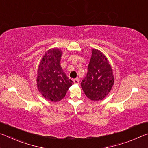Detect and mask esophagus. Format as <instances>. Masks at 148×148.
Listing matches in <instances>:
<instances>
[{"mask_svg": "<svg viewBox=\"0 0 148 148\" xmlns=\"http://www.w3.org/2000/svg\"><path fill=\"white\" fill-rule=\"evenodd\" d=\"M73 82H74L75 84H79V81L78 79H73Z\"/></svg>", "mask_w": 148, "mask_h": 148, "instance_id": "esophagus-1", "label": "esophagus"}]
</instances>
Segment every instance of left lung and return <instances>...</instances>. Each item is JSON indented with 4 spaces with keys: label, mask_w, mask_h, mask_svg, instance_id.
Masks as SVG:
<instances>
[{
    "label": "left lung",
    "mask_w": 148,
    "mask_h": 148,
    "mask_svg": "<svg viewBox=\"0 0 148 148\" xmlns=\"http://www.w3.org/2000/svg\"><path fill=\"white\" fill-rule=\"evenodd\" d=\"M114 80L107 57L100 50L93 48L86 77L81 83L85 95L92 101L102 100L112 89Z\"/></svg>",
    "instance_id": "8db88e82"
}]
</instances>
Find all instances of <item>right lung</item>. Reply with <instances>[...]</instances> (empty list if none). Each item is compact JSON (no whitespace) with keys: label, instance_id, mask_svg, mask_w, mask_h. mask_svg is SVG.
I'll list each match as a JSON object with an SVG mask.
<instances>
[{"label":"right lung","instance_id":"right-lung-1","mask_svg":"<svg viewBox=\"0 0 148 148\" xmlns=\"http://www.w3.org/2000/svg\"><path fill=\"white\" fill-rule=\"evenodd\" d=\"M62 54L59 48H50L43 55L37 69L38 90L45 99L53 102L62 100L73 84L60 65Z\"/></svg>","mask_w":148,"mask_h":148}]
</instances>
